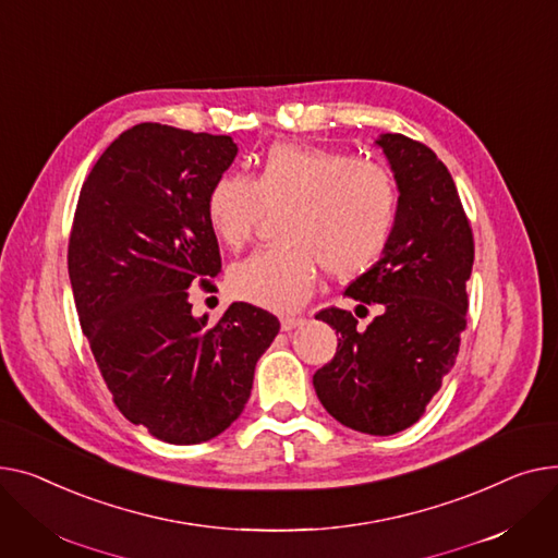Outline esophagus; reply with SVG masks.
<instances>
[{
    "instance_id": "34e87169",
    "label": "esophagus",
    "mask_w": 558,
    "mask_h": 558,
    "mask_svg": "<svg viewBox=\"0 0 558 558\" xmlns=\"http://www.w3.org/2000/svg\"><path fill=\"white\" fill-rule=\"evenodd\" d=\"M302 324H304L302 317L286 315V317H281V331H292V329H298V326H302Z\"/></svg>"
}]
</instances>
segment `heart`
<instances>
[{
  "label": "heart",
  "mask_w": 558,
  "mask_h": 558,
  "mask_svg": "<svg viewBox=\"0 0 558 558\" xmlns=\"http://www.w3.org/2000/svg\"><path fill=\"white\" fill-rule=\"evenodd\" d=\"M286 211L283 247L260 250L229 270L234 298L268 311L300 308L317 268L355 277L383 256L399 220V189L383 167L302 144H275L256 178L222 175L209 193L207 218L216 239L243 247L266 211Z\"/></svg>",
  "instance_id": "1"
}]
</instances>
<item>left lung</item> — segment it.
I'll use <instances>...</instances> for the list:
<instances>
[{
	"label": "left lung",
	"mask_w": 558,
	"mask_h": 558,
	"mask_svg": "<svg viewBox=\"0 0 558 558\" xmlns=\"http://www.w3.org/2000/svg\"><path fill=\"white\" fill-rule=\"evenodd\" d=\"M374 144L397 180L399 220L383 256L344 294L360 302L357 308L378 306V315L365 329L342 308L315 315L340 338L313 387L347 428L387 437L423 416L454 367L475 250L444 161L405 135L385 133Z\"/></svg>",
	"instance_id": "1"
}]
</instances>
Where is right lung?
<instances>
[{
  "label": "right lung",
  "instance_id": "right-lung-1",
  "mask_svg": "<svg viewBox=\"0 0 558 558\" xmlns=\"http://www.w3.org/2000/svg\"><path fill=\"white\" fill-rule=\"evenodd\" d=\"M239 146L227 135L140 123L98 157L74 216L70 281L83 333L119 412L161 441L203 444L232 425L279 319L245 302L216 326L191 313L220 252L211 186Z\"/></svg>",
  "mask_w": 558,
  "mask_h": 558
}]
</instances>
